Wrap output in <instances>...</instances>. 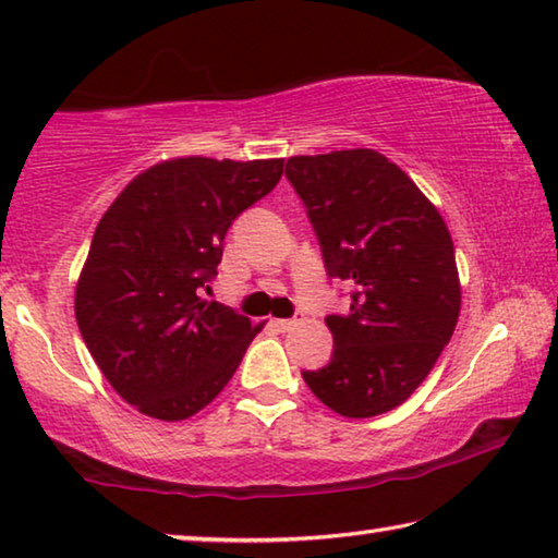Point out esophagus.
I'll return each mask as SVG.
<instances>
[{"label":"esophagus","mask_w":558,"mask_h":558,"mask_svg":"<svg viewBox=\"0 0 558 558\" xmlns=\"http://www.w3.org/2000/svg\"><path fill=\"white\" fill-rule=\"evenodd\" d=\"M299 322L302 319H274V327H277L279 331H289V329H294V327H299Z\"/></svg>","instance_id":"34e87169"}]
</instances>
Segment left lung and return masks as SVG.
Instances as JSON below:
<instances>
[{
	"instance_id": "left-lung-1",
	"label": "left lung",
	"mask_w": 558,
	"mask_h": 558,
	"mask_svg": "<svg viewBox=\"0 0 558 558\" xmlns=\"http://www.w3.org/2000/svg\"><path fill=\"white\" fill-rule=\"evenodd\" d=\"M331 279L354 284L347 316H327L333 354L302 372L322 404L347 418L379 416L416 391L459 322L461 287L441 214L374 149L291 157Z\"/></svg>"
}]
</instances>
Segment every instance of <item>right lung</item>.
Masks as SVG:
<instances>
[{"label": "right lung", "instance_id": "obj_1", "mask_svg": "<svg viewBox=\"0 0 558 558\" xmlns=\"http://www.w3.org/2000/svg\"><path fill=\"white\" fill-rule=\"evenodd\" d=\"M281 174L284 159H169L134 177L101 217L74 314L101 374L142 414L194 416L262 331L202 289L217 277L231 221Z\"/></svg>", "mask_w": 558, "mask_h": 558}]
</instances>
